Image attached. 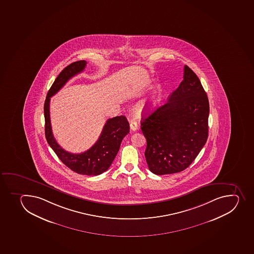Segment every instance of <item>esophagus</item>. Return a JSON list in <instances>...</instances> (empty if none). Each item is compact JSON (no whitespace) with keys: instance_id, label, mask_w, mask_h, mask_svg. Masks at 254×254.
Masks as SVG:
<instances>
[{"instance_id":"obj_1","label":"esophagus","mask_w":254,"mask_h":254,"mask_svg":"<svg viewBox=\"0 0 254 254\" xmlns=\"http://www.w3.org/2000/svg\"><path fill=\"white\" fill-rule=\"evenodd\" d=\"M130 127L133 131L137 130L138 125L137 124H136V122L134 121V120H131L130 123Z\"/></svg>"}]
</instances>
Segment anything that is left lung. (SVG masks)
<instances>
[{"label": "left lung", "mask_w": 254, "mask_h": 254, "mask_svg": "<svg viewBox=\"0 0 254 254\" xmlns=\"http://www.w3.org/2000/svg\"><path fill=\"white\" fill-rule=\"evenodd\" d=\"M209 110L199 78L184 65V80L166 104L149 116L142 114L145 160L153 174L179 173L193 162L207 140Z\"/></svg>", "instance_id": "8db88e82"}]
</instances>
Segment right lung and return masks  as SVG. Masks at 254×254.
<instances>
[{"instance_id":"right-lung-1","label":"right lung","mask_w":254,"mask_h":254,"mask_svg":"<svg viewBox=\"0 0 254 254\" xmlns=\"http://www.w3.org/2000/svg\"><path fill=\"white\" fill-rule=\"evenodd\" d=\"M86 63L84 60L70 63L61 71L48 92L44 103L45 136L50 147L65 166L79 174L96 176L109 169L119 152L122 140L129 132L130 127L126 117L122 115L108 119L101 135L91 148L80 154H72L65 151L56 141L49 112L50 98L59 91L70 78L82 72Z\"/></svg>"}]
</instances>
